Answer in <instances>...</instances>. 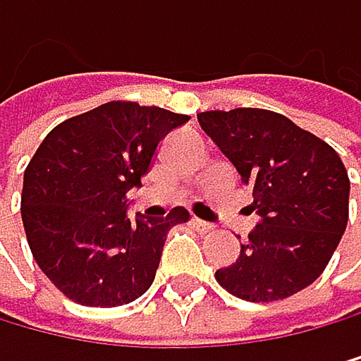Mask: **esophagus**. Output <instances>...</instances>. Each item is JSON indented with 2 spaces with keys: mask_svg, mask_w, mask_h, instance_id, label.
<instances>
[{
  "mask_svg": "<svg viewBox=\"0 0 361 361\" xmlns=\"http://www.w3.org/2000/svg\"><path fill=\"white\" fill-rule=\"evenodd\" d=\"M192 224H194V228H196L199 233H214V224L205 221V219H199V216H194Z\"/></svg>",
  "mask_w": 361,
  "mask_h": 361,
  "instance_id": "obj_1",
  "label": "esophagus"
}]
</instances>
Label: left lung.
Here are the masks:
<instances>
[{"label": "left lung", "mask_w": 361, "mask_h": 361, "mask_svg": "<svg viewBox=\"0 0 361 361\" xmlns=\"http://www.w3.org/2000/svg\"><path fill=\"white\" fill-rule=\"evenodd\" d=\"M253 196L257 226L216 283L253 303L287 298L323 274L348 224L350 180L330 145L262 108L199 113Z\"/></svg>", "instance_id": "obj_1"}]
</instances>
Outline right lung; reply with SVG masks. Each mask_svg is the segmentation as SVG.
Wrapping results in <instances>:
<instances>
[{
	"label": "right lung",
	"mask_w": 361,
	"mask_h": 361,
	"mask_svg": "<svg viewBox=\"0 0 361 361\" xmlns=\"http://www.w3.org/2000/svg\"><path fill=\"white\" fill-rule=\"evenodd\" d=\"M190 117L110 102L58 124L24 171L22 221L42 274L78 305L117 307L151 287L162 246L190 212L128 216L160 140Z\"/></svg>",
	"instance_id": "1"
}]
</instances>
